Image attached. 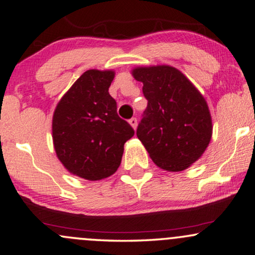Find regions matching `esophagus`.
<instances>
[{"mask_svg": "<svg viewBox=\"0 0 255 255\" xmlns=\"http://www.w3.org/2000/svg\"><path fill=\"white\" fill-rule=\"evenodd\" d=\"M128 123H130L131 127L133 128L134 130H135V128H137V124H138V122H137V118H134V117H133V118H131V120L128 121Z\"/></svg>", "mask_w": 255, "mask_h": 255, "instance_id": "esophagus-1", "label": "esophagus"}]
</instances>
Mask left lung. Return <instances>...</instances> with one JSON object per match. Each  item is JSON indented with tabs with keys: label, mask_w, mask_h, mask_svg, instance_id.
Here are the masks:
<instances>
[{
	"label": "left lung",
	"mask_w": 255,
	"mask_h": 255,
	"mask_svg": "<svg viewBox=\"0 0 255 255\" xmlns=\"http://www.w3.org/2000/svg\"><path fill=\"white\" fill-rule=\"evenodd\" d=\"M131 73L142 82L148 101L137 128L138 139L161 169H187L201 158L211 140L212 120L207 101L172 66H141Z\"/></svg>",
	"instance_id": "8db88e82"
}]
</instances>
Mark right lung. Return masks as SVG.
I'll list each match as a JSON object with an SVG mask.
<instances>
[{"mask_svg":"<svg viewBox=\"0 0 255 255\" xmlns=\"http://www.w3.org/2000/svg\"><path fill=\"white\" fill-rule=\"evenodd\" d=\"M113 69L83 73L55 107L52 138L58 159L73 175L106 179L121 165L124 144L134 134L117 115L109 94Z\"/></svg>","mask_w":255,"mask_h":255,"instance_id":"right-lung-1","label":"right lung"}]
</instances>
